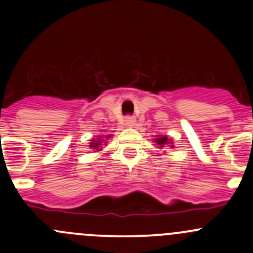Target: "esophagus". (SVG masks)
Returning <instances> with one entry per match:
<instances>
[{
    "label": "esophagus",
    "mask_w": 253,
    "mask_h": 253,
    "mask_svg": "<svg viewBox=\"0 0 253 253\" xmlns=\"http://www.w3.org/2000/svg\"><path fill=\"white\" fill-rule=\"evenodd\" d=\"M134 122H136V117L131 116V115L126 116V119H125V124H126L127 126H133Z\"/></svg>",
    "instance_id": "34e87169"
}]
</instances>
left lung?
<instances>
[{"mask_svg":"<svg viewBox=\"0 0 253 253\" xmlns=\"http://www.w3.org/2000/svg\"><path fill=\"white\" fill-rule=\"evenodd\" d=\"M155 143H157V144H159L160 148L165 147L167 144H171V142H170V139H168L167 136H163V137H159V138H157L155 139ZM170 147H174V145L171 144Z\"/></svg>","mask_w":253,"mask_h":253,"instance_id":"left-lung-1","label":"left lung"}]
</instances>
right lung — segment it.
<instances>
[{"label": "right lung", "instance_id": "1", "mask_svg": "<svg viewBox=\"0 0 253 253\" xmlns=\"http://www.w3.org/2000/svg\"><path fill=\"white\" fill-rule=\"evenodd\" d=\"M111 134H109V136H106V138H110ZM105 139H101V137H99V139H93L90 143V145L89 147L91 148V149H95L96 152H99V149H101V145H103V143Z\"/></svg>", "mask_w": 253, "mask_h": 253}]
</instances>
